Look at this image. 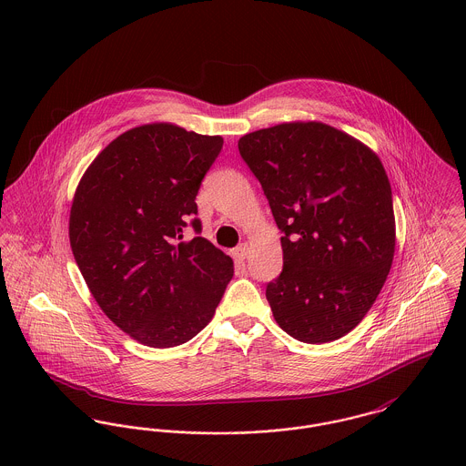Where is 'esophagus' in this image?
<instances>
[{"instance_id":"esophagus-1","label":"esophagus","mask_w":466,"mask_h":466,"mask_svg":"<svg viewBox=\"0 0 466 466\" xmlns=\"http://www.w3.org/2000/svg\"><path fill=\"white\" fill-rule=\"evenodd\" d=\"M248 255H249V246H248V244H240V246H237V248L233 249V257L238 258V260L248 258Z\"/></svg>"}]
</instances>
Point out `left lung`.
Here are the masks:
<instances>
[{"mask_svg":"<svg viewBox=\"0 0 466 466\" xmlns=\"http://www.w3.org/2000/svg\"><path fill=\"white\" fill-rule=\"evenodd\" d=\"M238 150L281 229L283 270L267 283L281 330L309 344L351 332L386 283L395 213L379 156L321 122L246 134Z\"/></svg>","mask_w":466,"mask_h":466,"instance_id":"1","label":"left lung"}]
</instances>
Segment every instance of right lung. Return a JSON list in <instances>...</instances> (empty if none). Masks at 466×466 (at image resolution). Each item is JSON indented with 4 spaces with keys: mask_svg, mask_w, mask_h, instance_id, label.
I'll use <instances>...</instances> for the list:
<instances>
[{
    "mask_svg": "<svg viewBox=\"0 0 466 466\" xmlns=\"http://www.w3.org/2000/svg\"><path fill=\"white\" fill-rule=\"evenodd\" d=\"M220 136L147 124L113 139L84 172L69 244L104 314L150 348L179 346L211 321L233 260L200 233L196 198Z\"/></svg>",
    "mask_w": 466,
    "mask_h": 466,
    "instance_id": "add662e5",
    "label": "right lung"
}]
</instances>
